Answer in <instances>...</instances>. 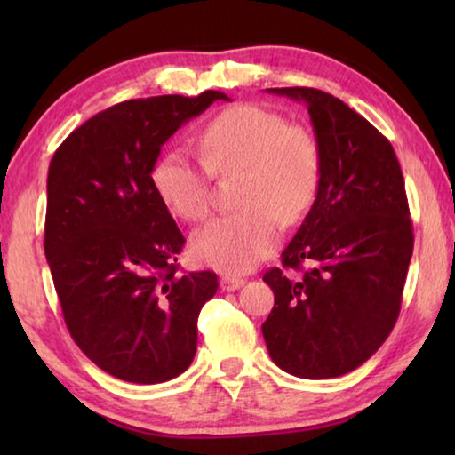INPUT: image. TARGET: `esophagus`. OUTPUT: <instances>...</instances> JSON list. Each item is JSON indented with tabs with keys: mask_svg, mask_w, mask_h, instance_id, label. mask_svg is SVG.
I'll return each mask as SVG.
<instances>
[{
	"mask_svg": "<svg viewBox=\"0 0 455 455\" xmlns=\"http://www.w3.org/2000/svg\"><path fill=\"white\" fill-rule=\"evenodd\" d=\"M243 284H244V279H241V276H235V275H225L220 279L222 291H236V289H241Z\"/></svg>",
	"mask_w": 455,
	"mask_h": 455,
	"instance_id": "obj_1",
	"label": "esophagus"
}]
</instances>
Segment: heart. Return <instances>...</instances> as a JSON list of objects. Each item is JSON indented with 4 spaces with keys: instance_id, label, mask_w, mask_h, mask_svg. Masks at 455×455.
I'll return each mask as SVG.
<instances>
[{
    "instance_id": "1",
    "label": "heart",
    "mask_w": 455,
    "mask_h": 455,
    "mask_svg": "<svg viewBox=\"0 0 455 455\" xmlns=\"http://www.w3.org/2000/svg\"><path fill=\"white\" fill-rule=\"evenodd\" d=\"M198 144L204 163L166 152L152 168V187L176 217L200 220L209 212L211 172H238L235 203L243 211L200 227L190 251L206 267L244 273L275 251L279 220L295 222L309 211L321 184V144L307 126L252 104L219 112Z\"/></svg>"
}]
</instances>
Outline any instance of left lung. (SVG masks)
Wrapping results in <instances>:
<instances>
[{"instance_id":"1","label":"left lung","mask_w":455,"mask_h":455,"mask_svg":"<svg viewBox=\"0 0 455 455\" xmlns=\"http://www.w3.org/2000/svg\"><path fill=\"white\" fill-rule=\"evenodd\" d=\"M303 102L323 154L321 184L283 251L287 275L263 281L275 307L263 323L268 355L303 379L353 371L394 329L413 252L403 174L394 146L371 122L315 88H268Z\"/></svg>"}]
</instances>
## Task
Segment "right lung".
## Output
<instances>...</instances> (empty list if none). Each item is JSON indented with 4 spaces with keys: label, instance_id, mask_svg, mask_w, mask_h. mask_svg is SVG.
<instances>
[{
    "label": "right lung",
    "instance_id": "1",
    "mask_svg": "<svg viewBox=\"0 0 455 455\" xmlns=\"http://www.w3.org/2000/svg\"><path fill=\"white\" fill-rule=\"evenodd\" d=\"M228 96L128 100L84 122L48 171L45 259L76 345L102 371L164 383L196 353V321L217 275L176 273L184 236L152 187L160 148Z\"/></svg>",
    "mask_w": 455,
    "mask_h": 455
}]
</instances>
